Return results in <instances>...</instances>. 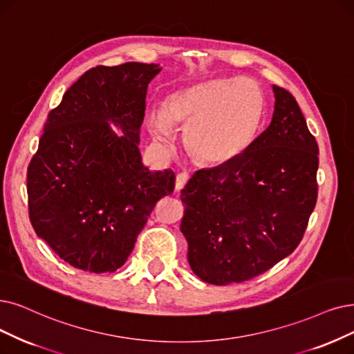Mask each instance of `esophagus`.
Instances as JSON below:
<instances>
[{
  "label": "esophagus",
  "instance_id": "1",
  "mask_svg": "<svg viewBox=\"0 0 354 354\" xmlns=\"http://www.w3.org/2000/svg\"><path fill=\"white\" fill-rule=\"evenodd\" d=\"M187 181H189L187 173H178L176 177V192H180L183 187H185Z\"/></svg>",
  "mask_w": 354,
  "mask_h": 354
}]
</instances>
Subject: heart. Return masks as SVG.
<instances>
[{
    "instance_id": "obj_1",
    "label": "heart",
    "mask_w": 354,
    "mask_h": 354,
    "mask_svg": "<svg viewBox=\"0 0 354 354\" xmlns=\"http://www.w3.org/2000/svg\"><path fill=\"white\" fill-rule=\"evenodd\" d=\"M261 113L263 94L252 80H210L168 95L164 113L151 110L147 120L158 144L173 142L174 123L187 126V145L196 157L222 164L250 145Z\"/></svg>"
}]
</instances>
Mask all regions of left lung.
<instances>
[{
	"label": "left lung",
	"instance_id": "left-lung-1",
	"mask_svg": "<svg viewBox=\"0 0 354 354\" xmlns=\"http://www.w3.org/2000/svg\"><path fill=\"white\" fill-rule=\"evenodd\" d=\"M268 128L243 153L196 171L180 231L193 273L225 286L256 277L299 245L317 203L318 144L295 97L273 86Z\"/></svg>",
	"mask_w": 354,
	"mask_h": 354
}]
</instances>
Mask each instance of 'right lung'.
<instances>
[{
	"label": "right lung",
	"instance_id": "obj_1",
	"mask_svg": "<svg viewBox=\"0 0 354 354\" xmlns=\"http://www.w3.org/2000/svg\"><path fill=\"white\" fill-rule=\"evenodd\" d=\"M161 69L91 68L48 115L27 168L29 216L37 236L75 268L116 272L153 206L174 190L173 169L149 171L138 147L148 84Z\"/></svg>",
	"mask_w": 354,
	"mask_h": 354
}]
</instances>
